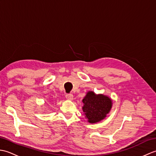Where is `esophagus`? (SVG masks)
<instances>
[{
    "label": "esophagus",
    "instance_id": "obj_1",
    "mask_svg": "<svg viewBox=\"0 0 156 156\" xmlns=\"http://www.w3.org/2000/svg\"><path fill=\"white\" fill-rule=\"evenodd\" d=\"M66 98L68 99V100H69V101H72L73 99V94L69 93V94H66Z\"/></svg>",
    "mask_w": 156,
    "mask_h": 156
}]
</instances>
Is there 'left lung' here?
<instances>
[{
  "label": "left lung",
  "instance_id": "left-lung-1",
  "mask_svg": "<svg viewBox=\"0 0 156 156\" xmlns=\"http://www.w3.org/2000/svg\"><path fill=\"white\" fill-rule=\"evenodd\" d=\"M82 107L86 117L90 123H95L102 120L110 111L112 101L110 98L102 94H95L94 92H88L82 100Z\"/></svg>",
  "mask_w": 156,
  "mask_h": 156
}]
</instances>
